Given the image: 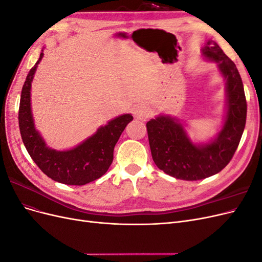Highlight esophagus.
<instances>
[{
	"instance_id": "34e87169",
	"label": "esophagus",
	"mask_w": 262,
	"mask_h": 262,
	"mask_svg": "<svg viewBox=\"0 0 262 262\" xmlns=\"http://www.w3.org/2000/svg\"><path fill=\"white\" fill-rule=\"evenodd\" d=\"M149 114V108L144 102L142 104H138L133 109V115L136 118L140 119V120H143V119H146Z\"/></svg>"
}]
</instances>
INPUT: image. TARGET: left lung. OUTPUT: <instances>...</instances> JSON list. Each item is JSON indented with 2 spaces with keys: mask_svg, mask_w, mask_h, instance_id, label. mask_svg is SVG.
I'll list each match as a JSON object with an SVG mask.
<instances>
[{
  "mask_svg": "<svg viewBox=\"0 0 262 262\" xmlns=\"http://www.w3.org/2000/svg\"><path fill=\"white\" fill-rule=\"evenodd\" d=\"M205 57L216 61L227 81L228 110L219 137L204 146L193 145L182 125L161 116L146 123L148 143L155 165L167 175L182 180H200L215 175L231 162L241 142L247 117L244 85L235 63L215 41L203 48Z\"/></svg>",
  "mask_w": 262,
  "mask_h": 262,
  "instance_id": "obj_1",
  "label": "left lung"
}]
</instances>
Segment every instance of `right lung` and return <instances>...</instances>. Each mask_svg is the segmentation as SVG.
I'll return each instance as SVG.
<instances>
[{"label": "right lung", "instance_id": "obj_1", "mask_svg": "<svg viewBox=\"0 0 262 262\" xmlns=\"http://www.w3.org/2000/svg\"><path fill=\"white\" fill-rule=\"evenodd\" d=\"M42 55L41 52L23 85L18 110L21 140L33 161L49 178L64 185L83 186L100 178L108 170L114 161L115 145L133 117L123 115L114 119L82 144L66 152L47 147L35 130L30 110V85Z\"/></svg>", "mask_w": 262, "mask_h": 262}]
</instances>
